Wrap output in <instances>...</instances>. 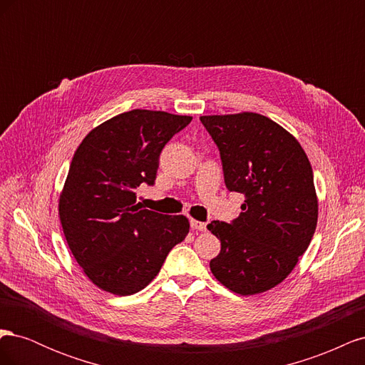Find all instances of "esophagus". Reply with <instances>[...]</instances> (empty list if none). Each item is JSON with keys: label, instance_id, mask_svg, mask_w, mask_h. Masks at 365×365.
I'll use <instances>...</instances> for the list:
<instances>
[{"label": "esophagus", "instance_id": "obj_1", "mask_svg": "<svg viewBox=\"0 0 365 365\" xmlns=\"http://www.w3.org/2000/svg\"><path fill=\"white\" fill-rule=\"evenodd\" d=\"M190 227L192 230H196V231H207V224L200 222V220H195V219L190 220Z\"/></svg>", "mask_w": 365, "mask_h": 365}]
</instances>
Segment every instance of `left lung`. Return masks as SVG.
Listing matches in <instances>:
<instances>
[{"instance_id":"8db88e82","label":"left lung","mask_w":365,"mask_h":365,"mask_svg":"<svg viewBox=\"0 0 365 365\" xmlns=\"http://www.w3.org/2000/svg\"><path fill=\"white\" fill-rule=\"evenodd\" d=\"M200 120L219 149L227 189L245 196L242 213L230 224L207 225L220 239L210 269L236 294L264 292L288 277L315 233L311 163L300 143L264 115Z\"/></svg>"}]
</instances>
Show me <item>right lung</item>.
Here are the masks:
<instances>
[{
  "mask_svg": "<svg viewBox=\"0 0 365 365\" xmlns=\"http://www.w3.org/2000/svg\"><path fill=\"white\" fill-rule=\"evenodd\" d=\"M190 121L132 109L93 129L77 148L59 216L74 259L101 289L115 295L145 289L189 233V219L143 208L135 189L155 184L163 148Z\"/></svg>",
  "mask_w": 365,
  "mask_h": 365,
  "instance_id": "1",
  "label": "right lung"
}]
</instances>
